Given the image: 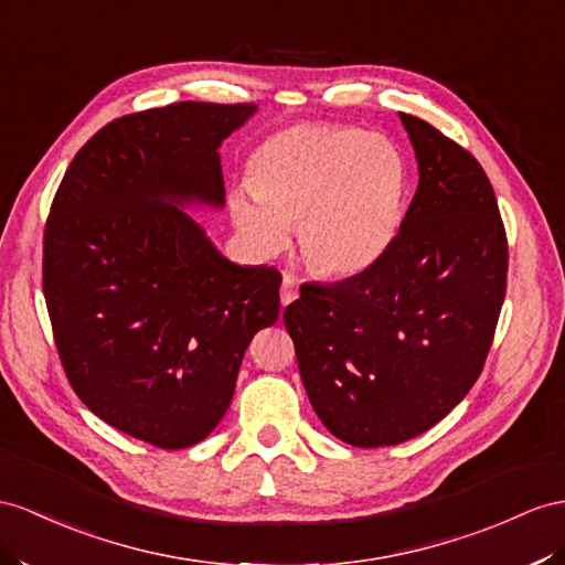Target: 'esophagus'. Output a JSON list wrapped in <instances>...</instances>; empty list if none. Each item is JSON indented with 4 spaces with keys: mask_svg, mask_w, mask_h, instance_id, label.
Here are the masks:
<instances>
[{
    "mask_svg": "<svg viewBox=\"0 0 565 565\" xmlns=\"http://www.w3.org/2000/svg\"><path fill=\"white\" fill-rule=\"evenodd\" d=\"M279 296H281V306H288V302H294L298 298V281L294 277H284Z\"/></svg>",
    "mask_w": 565,
    "mask_h": 565,
    "instance_id": "obj_1",
    "label": "esophagus"
}]
</instances>
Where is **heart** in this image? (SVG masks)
<instances>
[{
    "label": "heart",
    "mask_w": 565,
    "mask_h": 565,
    "mask_svg": "<svg viewBox=\"0 0 565 565\" xmlns=\"http://www.w3.org/2000/svg\"><path fill=\"white\" fill-rule=\"evenodd\" d=\"M253 188L231 198V220L255 257L279 255L298 222L302 257L322 277H355L392 248L408 171L392 140L355 126H294L259 145Z\"/></svg>",
    "instance_id": "1"
}]
</instances>
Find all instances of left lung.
I'll list each match as a JSON object with an SVG mask.
<instances>
[{"label": "left lung", "instance_id": "8db88e82", "mask_svg": "<svg viewBox=\"0 0 565 565\" xmlns=\"http://www.w3.org/2000/svg\"><path fill=\"white\" fill-rule=\"evenodd\" d=\"M417 191L392 248L284 310L312 408L337 439L394 446L466 398L489 353L509 245L484 169L427 121L398 114Z\"/></svg>", "mask_w": 565, "mask_h": 565}]
</instances>
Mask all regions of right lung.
Masks as SVG:
<instances>
[{
  "label": "right lung",
  "mask_w": 565,
  "mask_h": 565,
  "mask_svg": "<svg viewBox=\"0 0 565 565\" xmlns=\"http://www.w3.org/2000/svg\"><path fill=\"white\" fill-rule=\"evenodd\" d=\"M255 105L177 103L107 124L66 169L42 288L66 377L99 420L159 448L220 425L281 274L224 257L185 210H222V142Z\"/></svg>",
  "instance_id": "obj_1"
}]
</instances>
